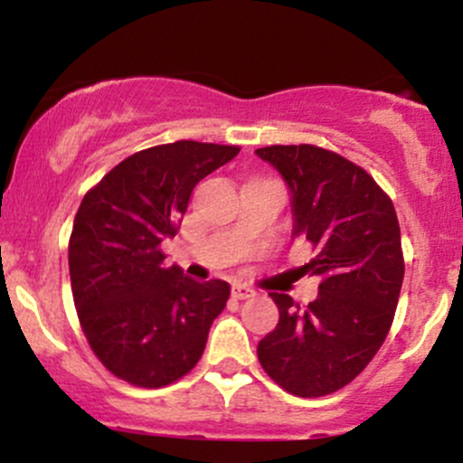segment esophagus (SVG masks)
Masks as SVG:
<instances>
[{"label":"esophagus","mask_w":463,"mask_h":463,"mask_svg":"<svg viewBox=\"0 0 463 463\" xmlns=\"http://www.w3.org/2000/svg\"><path fill=\"white\" fill-rule=\"evenodd\" d=\"M232 296H235L237 300H246V298H254V296H257V291L252 289V287H248V285H232Z\"/></svg>","instance_id":"34e87169"}]
</instances>
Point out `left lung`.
<instances>
[{
    "label": "left lung",
    "mask_w": 463,
    "mask_h": 463,
    "mask_svg": "<svg viewBox=\"0 0 463 463\" xmlns=\"http://www.w3.org/2000/svg\"><path fill=\"white\" fill-rule=\"evenodd\" d=\"M257 154L289 184L294 237L316 250L305 269L320 276V294L307 307L269 294L280 317L259 342V361L289 394H333L364 372L394 322L405 276L394 204L364 167L324 147Z\"/></svg>",
    "instance_id": "obj_1"
}]
</instances>
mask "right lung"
I'll return each instance as SVG.
<instances>
[{
  "instance_id": "add662e5",
  "label": "right lung",
  "mask_w": 463,
  "mask_h": 463,
  "mask_svg": "<svg viewBox=\"0 0 463 463\" xmlns=\"http://www.w3.org/2000/svg\"><path fill=\"white\" fill-rule=\"evenodd\" d=\"M239 146L176 141L135 152L82 198L69 237V276L84 337L117 379L165 387L204 353L231 285L198 280L165 265L202 178L237 156Z\"/></svg>"
}]
</instances>
